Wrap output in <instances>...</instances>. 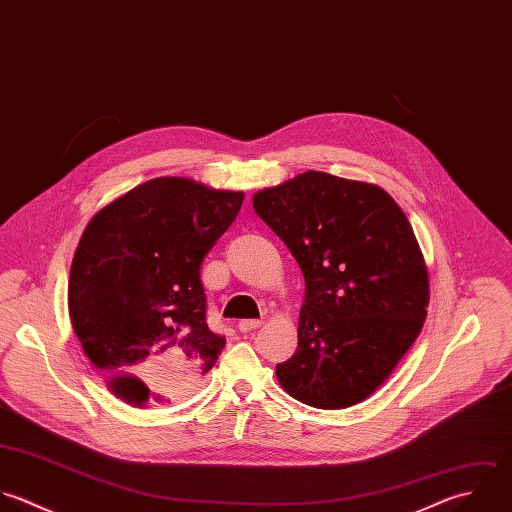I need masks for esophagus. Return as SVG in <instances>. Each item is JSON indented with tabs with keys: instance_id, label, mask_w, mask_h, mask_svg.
Wrapping results in <instances>:
<instances>
[{
	"instance_id": "34e87169",
	"label": "esophagus",
	"mask_w": 512,
	"mask_h": 512,
	"mask_svg": "<svg viewBox=\"0 0 512 512\" xmlns=\"http://www.w3.org/2000/svg\"><path fill=\"white\" fill-rule=\"evenodd\" d=\"M263 323L259 321V319H243V321H239V331L241 333H249V331H255V329H259Z\"/></svg>"
}]
</instances>
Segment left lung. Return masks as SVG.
Returning a JSON list of instances; mask_svg holds the SVG:
<instances>
[{"instance_id":"1","label":"left lung","mask_w":512,"mask_h":512,"mask_svg":"<svg viewBox=\"0 0 512 512\" xmlns=\"http://www.w3.org/2000/svg\"><path fill=\"white\" fill-rule=\"evenodd\" d=\"M305 277L295 355L277 381L325 411L371 397L419 337L429 271L415 231L379 185L305 171L253 195Z\"/></svg>"}]
</instances>
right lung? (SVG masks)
<instances>
[{"instance_id":"obj_1","label":"right lung","mask_w":512,"mask_h":512,"mask_svg":"<svg viewBox=\"0 0 512 512\" xmlns=\"http://www.w3.org/2000/svg\"><path fill=\"white\" fill-rule=\"evenodd\" d=\"M243 197L155 177L101 207L83 229L69 271V317L123 403H169L215 365L225 339L207 327L199 269Z\"/></svg>"}]
</instances>
